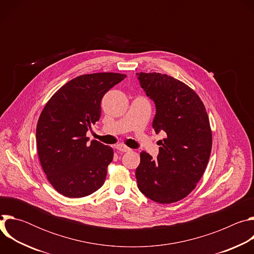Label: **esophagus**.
<instances>
[{
    "mask_svg": "<svg viewBox=\"0 0 254 254\" xmlns=\"http://www.w3.org/2000/svg\"><path fill=\"white\" fill-rule=\"evenodd\" d=\"M116 149L119 150L120 152H123V153H126V152H129L130 149L127 148V146H125V144H122V143H119L116 146Z\"/></svg>",
    "mask_w": 254,
    "mask_h": 254,
    "instance_id": "34e87169",
    "label": "esophagus"
}]
</instances>
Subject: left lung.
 <instances>
[{
    "label": "left lung",
    "mask_w": 254,
    "mask_h": 254,
    "mask_svg": "<svg viewBox=\"0 0 254 254\" xmlns=\"http://www.w3.org/2000/svg\"><path fill=\"white\" fill-rule=\"evenodd\" d=\"M135 74L155 102V131L167 133L156 160L140 153L137 187L157 203H174L195 189L207 167L212 149L208 115L197 93L182 81L157 72Z\"/></svg>",
    "instance_id": "8db88e82"
}]
</instances>
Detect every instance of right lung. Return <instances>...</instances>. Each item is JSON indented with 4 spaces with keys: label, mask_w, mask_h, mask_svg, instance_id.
Returning a JSON list of instances; mask_svg holds the SVG:
<instances>
[{
    "label": "right lung",
    "mask_w": 254,
    "mask_h": 254,
    "mask_svg": "<svg viewBox=\"0 0 254 254\" xmlns=\"http://www.w3.org/2000/svg\"><path fill=\"white\" fill-rule=\"evenodd\" d=\"M127 77L102 72L75 77L58 89L39 117L36 139L39 160L53 188L68 198H81L104 183L113 148L86 132L101 115L103 95Z\"/></svg>",
    "instance_id": "right-lung-1"
}]
</instances>
